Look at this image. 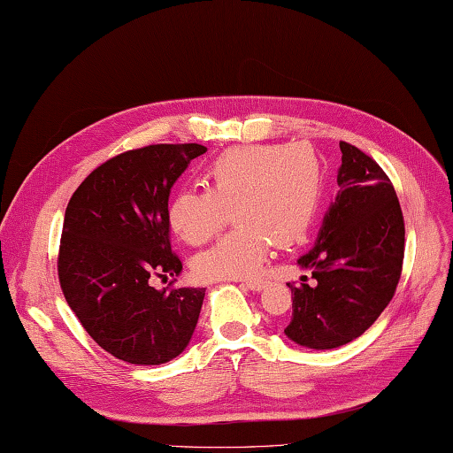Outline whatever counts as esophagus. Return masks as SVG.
I'll return each instance as SVG.
<instances>
[{
  "label": "esophagus",
  "mask_w": 453,
  "mask_h": 453,
  "mask_svg": "<svg viewBox=\"0 0 453 453\" xmlns=\"http://www.w3.org/2000/svg\"><path fill=\"white\" fill-rule=\"evenodd\" d=\"M242 285H245L249 291H262L265 281L262 277H250V280H242Z\"/></svg>",
  "instance_id": "esophagus-1"
}]
</instances>
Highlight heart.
<instances>
[{
  "label": "heart",
  "mask_w": 453,
  "mask_h": 453,
  "mask_svg": "<svg viewBox=\"0 0 453 453\" xmlns=\"http://www.w3.org/2000/svg\"><path fill=\"white\" fill-rule=\"evenodd\" d=\"M204 189H181L168 204L170 229L188 245L218 235L234 208L237 226L201 252L195 270L204 280H235L257 273L272 241L304 239L318 216L326 170L308 145H247L208 162Z\"/></svg>",
  "instance_id": "1"
}]
</instances>
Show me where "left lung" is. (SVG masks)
<instances>
[{"mask_svg": "<svg viewBox=\"0 0 453 453\" xmlns=\"http://www.w3.org/2000/svg\"><path fill=\"white\" fill-rule=\"evenodd\" d=\"M339 193L323 218L316 245L298 258L311 281L287 283L293 342L331 350L364 334L396 291L403 262V216L388 176L357 147L341 142Z\"/></svg>", "mask_w": 453, "mask_h": 453, "instance_id": "1", "label": "left lung"}]
</instances>
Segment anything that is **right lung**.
<instances>
[{
	"instance_id": "obj_1",
	"label": "right lung",
	"mask_w": 453,
	"mask_h": 453,
	"mask_svg": "<svg viewBox=\"0 0 453 453\" xmlns=\"http://www.w3.org/2000/svg\"><path fill=\"white\" fill-rule=\"evenodd\" d=\"M206 153L199 143H160L103 162L68 201L59 283L68 306L103 350L134 365H160L188 348L204 288L150 287L180 275L170 247L172 185Z\"/></svg>"
}]
</instances>
